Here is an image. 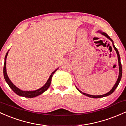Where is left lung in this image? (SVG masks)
<instances>
[{"mask_svg": "<svg viewBox=\"0 0 126 126\" xmlns=\"http://www.w3.org/2000/svg\"><path fill=\"white\" fill-rule=\"evenodd\" d=\"M101 32L103 35H104V36L106 37L108 39H109V40H110L112 42V43H113V47H114L115 50L116 51V54H117V55H118V64H119V76H118V80L116 81L115 84L114 85V86L113 87V88L112 89L110 90V91H109V92H108L107 94H105L104 95H89V94H86V93H84V92H82L81 91H80L79 89H77L79 90V91H80V92H81L83 94H84V95H86V96H89V97H91V98H102V97H104V96H108V95H110L111 94L113 93V92H114V91L115 90V89L118 86L119 84V83H120V80H121V76H122V66H121V62H120V54H119V52H118V51L117 49L116 48L115 46L114 45H113V40H112V39H110V38L109 37V35H108L107 34H106V33L103 32Z\"/></svg>", "mask_w": 126, "mask_h": 126, "instance_id": "8db88e82", "label": "left lung"}]
</instances>
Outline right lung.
Listing matches in <instances>:
<instances>
[{
    "mask_svg": "<svg viewBox=\"0 0 126 126\" xmlns=\"http://www.w3.org/2000/svg\"><path fill=\"white\" fill-rule=\"evenodd\" d=\"M8 54V52H7L6 53V55H5V63H4V67H3V75H4V78H5V81H6V83H8V84L9 85V86L10 87V88L15 92L16 94H17L18 95L21 96H23V97H26V98H34L35 97L37 96H39V95L42 94L43 92H44L45 91H46L47 89L49 88L51 85V80H52V77L53 74H54V72L57 70V69L56 70L54 71L51 75H50L49 78L48 80L47 81V82L46 83V84L43 86V87H42L41 88L39 89L36 90V91H23L20 90V89H18V87H17L15 85L12 83V82L11 81V80H10V79L8 77L7 74H6V57H7Z\"/></svg>",
    "mask_w": 126,
    "mask_h": 126,
    "instance_id": "right-lung-1",
    "label": "right lung"
}]
</instances>
